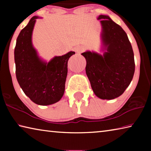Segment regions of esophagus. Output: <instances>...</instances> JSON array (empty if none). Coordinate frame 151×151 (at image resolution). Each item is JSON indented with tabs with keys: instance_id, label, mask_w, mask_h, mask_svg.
Wrapping results in <instances>:
<instances>
[{
	"instance_id": "34e87169",
	"label": "esophagus",
	"mask_w": 151,
	"mask_h": 151,
	"mask_svg": "<svg viewBox=\"0 0 151 151\" xmlns=\"http://www.w3.org/2000/svg\"><path fill=\"white\" fill-rule=\"evenodd\" d=\"M75 50L77 53H80L81 52H83V51L84 50V48L82 47H77L75 48Z\"/></svg>"
}]
</instances>
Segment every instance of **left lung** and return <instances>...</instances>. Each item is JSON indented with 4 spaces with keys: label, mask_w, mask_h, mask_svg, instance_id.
<instances>
[{
    "label": "left lung",
    "mask_w": 151,
    "mask_h": 151,
    "mask_svg": "<svg viewBox=\"0 0 151 151\" xmlns=\"http://www.w3.org/2000/svg\"><path fill=\"white\" fill-rule=\"evenodd\" d=\"M103 55L91 51L82 53L92 89L101 99L111 100L124 93L133 78L134 53L127 33L107 15H99Z\"/></svg>",
    "instance_id": "obj_1"
}]
</instances>
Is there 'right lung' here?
<instances>
[{
	"label": "right lung",
	"mask_w": 151,
	"mask_h": 151,
	"mask_svg": "<svg viewBox=\"0 0 151 151\" xmlns=\"http://www.w3.org/2000/svg\"><path fill=\"white\" fill-rule=\"evenodd\" d=\"M33 17L18 36L14 48L16 76L24 94L39 105L56 103L62 98L67 76L68 60L75 52L55 57L49 62L42 60L32 43L36 19Z\"/></svg>",
	"instance_id": "1"
}]
</instances>
